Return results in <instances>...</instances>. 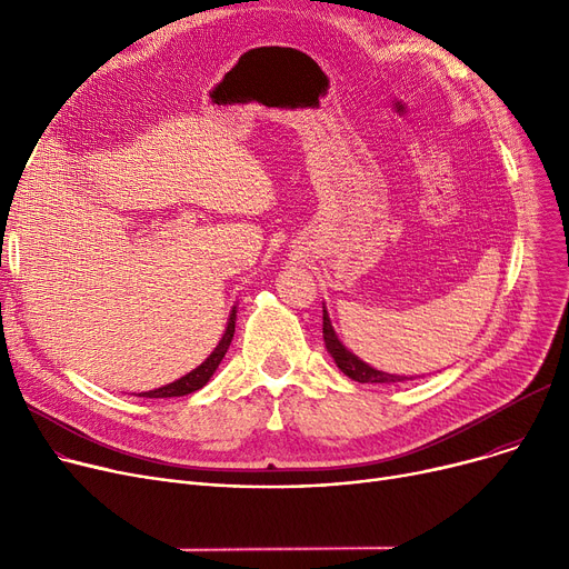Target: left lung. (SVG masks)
<instances>
[{"label":"left lung","mask_w":569,"mask_h":569,"mask_svg":"<svg viewBox=\"0 0 569 569\" xmlns=\"http://www.w3.org/2000/svg\"><path fill=\"white\" fill-rule=\"evenodd\" d=\"M322 339H325V348L327 352L332 355L335 365L355 382H403V380H412V376H399V373H387V371H380V369H373L371 365L362 362L360 357H357L355 352H350L339 335L335 332V325L330 320V313H327V309L322 307Z\"/></svg>","instance_id":"1"}]
</instances>
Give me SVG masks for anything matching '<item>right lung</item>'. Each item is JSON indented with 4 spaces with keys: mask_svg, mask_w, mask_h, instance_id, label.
<instances>
[{
    "mask_svg": "<svg viewBox=\"0 0 569 569\" xmlns=\"http://www.w3.org/2000/svg\"><path fill=\"white\" fill-rule=\"evenodd\" d=\"M234 320H237V307H232L230 316H228V325H226V332L221 337V341L217 343V348L209 352L207 360L196 367L193 371H189L187 376L177 378L174 382H168L163 387H157V390H149V392H142L138 397H147V399H170V397H187L196 390H200V387H204L209 382V378H212L221 365V360L226 357L228 348H230V341H232V335H234Z\"/></svg>",
    "mask_w": 569,
    "mask_h": 569,
    "instance_id": "right-lung-1",
    "label": "right lung"
}]
</instances>
